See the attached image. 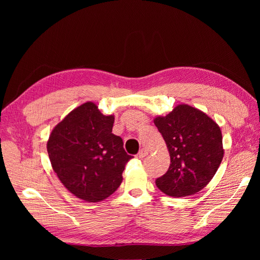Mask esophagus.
I'll use <instances>...</instances> for the list:
<instances>
[{"instance_id":"obj_1","label":"esophagus","mask_w":260,"mask_h":260,"mask_svg":"<svg viewBox=\"0 0 260 260\" xmlns=\"http://www.w3.org/2000/svg\"><path fill=\"white\" fill-rule=\"evenodd\" d=\"M147 154H148V153H147L146 149L142 148V149H141V151L138 153L137 157H138V158H140V159H142V158H144V157H145Z\"/></svg>"}]
</instances>
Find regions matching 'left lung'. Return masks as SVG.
<instances>
[{"label":"left lung","mask_w":260,"mask_h":260,"mask_svg":"<svg viewBox=\"0 0 260 260\" xmlns=\"http://www.w3.org/2000/svg\"><path fill=\"white\" fill-rule=\"evenodd\" d=\"M154 123L161 133L170 155L166 174L156 179L159 190L174 198L200 192L214 178L223 158L219 125L200 109L177 105Z\"/></svg>","instance_id":"left-lung-1"}]
</instances>
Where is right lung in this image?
Returning <instances> with one entry per match:
<instances>
[{
    "mask_svg": "<svg viewBox=\"0 0 260 260\" xmlns=\"http://www.w3.org/2000/svg\"><path fill=\"white\" fill-rule=\"evenodd\" d=\"M114 115L105 116L93 102L78 106L52 130L46 148L60 182L78 199L104 201L122 182L132 156L115 136Z\"/></svg>",
    "mask_w": 260,
    "mask_h": 260,
    "instance_id": "1",
    "label": "right lung"
}]
</instances>
